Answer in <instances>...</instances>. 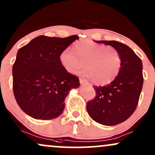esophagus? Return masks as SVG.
Returning <instances> with one entry per match:
<instances>
[{"label":"esophagus","instance_id":"1","mask_svg":"<svg viewBox=\"0 0 155 155\" xmlns=\"http://www.w3.org/2000/svg\"><path fill=\"white\" fill-rule=\"evenodd\" d=\"M79 81H80V84H89V82H88L86 79H80Z\"/></svg>","mask_w":155,"mask_h":155}]
</instances>
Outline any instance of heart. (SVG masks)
<instances>
[{"instance_id":"heart-1","label":"heart","mask_w":155,"mask_h":155,"mask_svg":"<svg viewBox=\"0 0 155 155\" xmlns=\"http://www.w3.org/2000/svg\"><path fill=\"white\" fill-rule=\"evenodd\" d=\"M59 61L68 72L76 73L87 68L81 74L92 79L94 83L104 85L110 83L118 75L121 66L119 52L112 46L99 44L90 40L76 42L74 51L65 48L59 54Z\"/></svg>"}]
</instances>
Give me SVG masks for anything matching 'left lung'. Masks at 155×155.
I'll list each match as a JSON object with an SVG mask.
<instances>
[{"mask_svg": "<svg viewBox=\"0 0 155 155\" xmlns=\"http://www.w3.org/2000/svg\"><path fill=\"white\" fill-rule=\"evenodd\" d=\"M109 45L119 52L121 66L118 75L110 84L94 87L96 97L88 101L90 117L99 124L114 126L132 114L137 106L143 85L142 62L132 48L116 41H97Z\"/></svg>", "mask_w": 155, "mask_h": 155, "instance_id": "8db88e82", "label": "left lung"}]
</instances>
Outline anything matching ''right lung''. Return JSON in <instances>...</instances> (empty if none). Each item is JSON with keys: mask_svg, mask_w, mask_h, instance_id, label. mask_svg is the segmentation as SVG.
<instances>
[{"mask_svg": "<svg viewBox=\"0 0 155 155\" xmlns=\"http://www.w3.org/2000/svg\"><path fill=\"white\" fill-rule=\"evenodd\" d=\"M76 35L66 37L39 36L18 51L13 66V89L18 104L33 118L49 120L61 114L66 97L79 87L77 76L59 61V54Z\"/></svg>", "mask_w": 155, "mask_h": 155, "instance_id": "1", "label": "right lung"}]
</instances>
